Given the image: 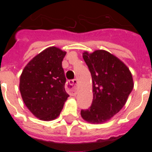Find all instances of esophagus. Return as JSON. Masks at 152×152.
<instances>
[{
	"instance_id": "1",
	"label": "esophagus",
	"mask_w": 152,
	"mask_h": 152,
	"mask_svg": "<svg viewBox=\"0 0 152 152\" xmlns=\"http://www.w3.org/2000/svg\"><path fill=\"white\" fill-rule=\"evenodd\" d=\"M66 90L71 95H75L77 93V79L68 80L66 85Z\"/></svg>"
}]
</instances>
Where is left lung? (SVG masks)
Returning <instances> with one entry per match:
<instances>
[{
    "instance_id": "8db88e82",
    "label": "left lung",
    "mask_w": 152,
    "mask_h": 152,
    "mask_svg": "<svg viewBox=\"0 0 152 152\" xmlns=\"http://www.w3.org/2000/svg\"><path fill=\"white\" fill-rule=\"evenodd\" d=\"M83 55L92 77L94 97L80 115L91 123H105L124 107L133 89L132 76L124 63L107 51Z\"/></svg>"
}]
</instances>
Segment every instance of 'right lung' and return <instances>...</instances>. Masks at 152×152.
Returning <instances> with one entry per match:
<instances>
[{"label": "right lung", "instance_id": "obj_1", "mask_svg": "<svg viewBox=\"0 0 152 152\" xmlns=\"http://www.w3.org/2000/svg\"><path fill=\"white\" fill-rule=\"evenodd\" d=\"M66 52L56 47L45 49L27 64L20 76V91L25 105L42 120L55 119L69 95L64 89L62 68Z\"/></svg>", "mask_w": 152, "mask_h": 152}]
</instances>
